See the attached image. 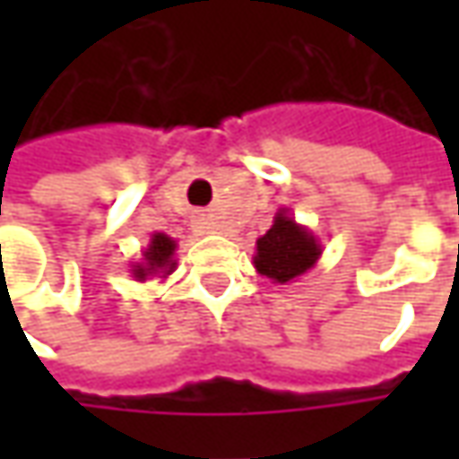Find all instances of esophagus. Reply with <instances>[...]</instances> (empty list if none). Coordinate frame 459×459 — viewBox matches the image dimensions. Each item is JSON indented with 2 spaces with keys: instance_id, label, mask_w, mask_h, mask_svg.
I'll return each mask as SVG.
<instances>
[{
  "instance_id": "esophagus-1",
  "label": "esophagus",
  "mask_w": 459,
  "mask_h": 459,
  "mask_svg": "<svg viewBox=\"0 0 459 459\" xmlns=\"http://www.w3.org/2000/svg\"><path fill=\"white\" fill-rule=\"evenodd\" d=\"M202 230H209V227H206V221H202Z\"/></svg>"
}]
</instances>
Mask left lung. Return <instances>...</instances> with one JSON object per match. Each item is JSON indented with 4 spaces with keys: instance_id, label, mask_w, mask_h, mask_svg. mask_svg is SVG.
I'll use <instances>...</instances> for the list:
<instances>
[{
    "instance_id": "1",
    "label": "left lung",
    "mask_w": 459,
    "mask_h": 459,
    "mask_svg": "<svg viewBox=\"0 0 459 459\" xmlns=\"http://www.w3.org/2000/svg\"><path fill=\"white\" fill-rule=\"evenodd\" d=\"M319 257V245L304 227L278 214L273 227L257 239L255 268L275 283H289L296 275L307 273Z\"/></svg>"
}]
</instances>
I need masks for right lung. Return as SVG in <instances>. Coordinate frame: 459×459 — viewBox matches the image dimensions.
I'll use <instances>...</instances> for the list:
<instances>
[{
  "label": "right lung",
  "instance_id": "add662e5",
  "mask_svg": "<svg viewBox=\"0 0 459 459\" xmlns=\"http://www.w3.org/2000/svg\"><path fill=\"white\" fill-rule=\"evenodd\" d=\"M173 250H176V242L168 238V235H155V238L151 239V247L145 250V265H137L134 268V275L137 278H145V275L151 273H170L173 271V260H170V255H173Z\"/></svg>",
  "mask_w": 459,
  "mask_h": 459
}]
</instances>
